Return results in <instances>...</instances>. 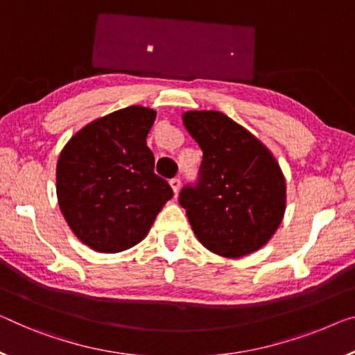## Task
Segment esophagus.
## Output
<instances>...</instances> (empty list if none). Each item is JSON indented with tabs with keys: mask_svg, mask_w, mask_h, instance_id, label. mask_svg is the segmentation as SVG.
<instances>
[{
	"mask_svg": "<svg viewBox=\"0 0 355 355\" xmlns=\"http://www.w3.org/2000/svg\"><path fill=\"white\" fill-rule=\"evenodd\" d=\"M170 185H171L173 192L178 193L179 189H181V179H179V178H173L171 181H170Z\"/></svg>",
	"mask_w": 355,
	"mask_h": 355,
	"instance_id": "1",
	"label": "esophagus"
}]
</instances>
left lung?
Listing matches in <instances>:
<instances>
[{"instance_id":"8db88e82","label":"left lung","mask_w":355,"mask_h":355,"mask_svg":"<svg viewBox=\"0 0 355 355\" xmlns=\"http://www.w3.org/2000/svg\"><path fill=\"white\" fill-rule=\"evenodd\" d=\"M182 121L203 150L198 181L179 193L198 241L230 259L260 249L284 217L279 163L252 133L219 111H189Z\"/></svg>"}]
</instances>
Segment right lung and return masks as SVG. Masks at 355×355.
I'll return each instance as SVG.
<instances>
[{
  "mask_svg": "<svg viewBox=\"0 0 355 355\" xmlns=\"http://www.w3.org/2000/svg\"><path fill=\"white\" fill-rule=\"evenodd\" d=\"M157 112L128 106L85 125L57 163V198L73 233L96 252L143 241L173 190L146 144Z\"/></svg>",
  "mask_w": 355,
  "mask_h": 355,
  "instance_id": "obj_1",
  "label": "right lung"
}]
</instances>
